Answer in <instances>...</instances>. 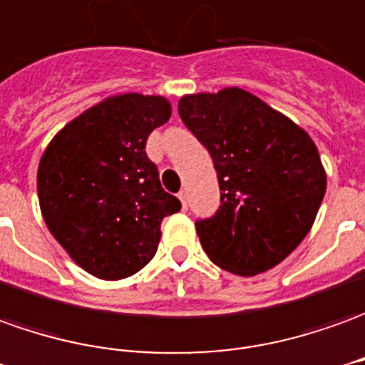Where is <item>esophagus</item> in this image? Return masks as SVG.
Segmentation results:
<instances>
[{"instance_id":"34e87169","label":"esophagus","mask_w":365,"mask_h":365,"mask_svg":"<svg viewBox=\"0 0 365 365\" xmlns=\"http://www.w3.org/2000/svg\"><path fill=\"white\" fill-rule=\"evenodd\" d=\"M178 200H180V205H182V208L187 210L188 200H187V192H185V190H180V192H178Z\"/></svg>"}]
</instances>
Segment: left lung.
I'll return each mask as SVG.
<instances>
[{
	"instance_id": "1",
	"label": "left lung",
	"mask_w": 365,
	"mask_h": 365,
	"mask_svg": "<svg viewBox=\"0 0 365 365\" xmlns=\"http://www.w3.org/2000/svg\"><path fill=\"white\" fill-rule=\"evenodd\" d=\"M178 115L210 153L220 187L216 215L197 220L207 256L238 276L274 268L310 232L326 195L314 140L238 87L185 95Z\"/></svg>"
}]
</instances>
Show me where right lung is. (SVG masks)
<instances>
[{"mask_svg":"<svg viewBox=\"0 0 365 365\" xmlns=\"http://www.w3.org/2000/svg\"><path fill=\"white\" fill-rule=\"evenodd\" d=\"M170 119L158 95H115L81 113L47 145L37 170L49 232L103 280L139 272L157 255L160 222L180 200L160 187L145 145Z\"/></svg>","mask_w":365,"mask_h":365,"instance_id":"add662e5","label":"right lung"}]
</instances>
